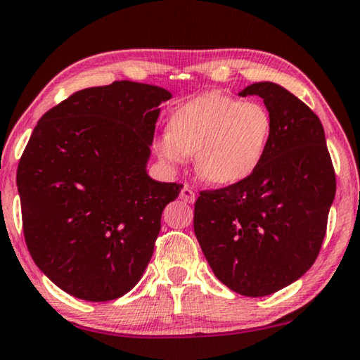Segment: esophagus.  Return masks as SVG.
<instances>
[{
    "mask_svg": "<svg viewBox=\"0 0 360 360\" xmlns=\"http://www.w3.org/2000/svg\"><path fill=\"white\" fill-rule=\"evenodd\" d=\"M179 197H181V200H184L187 203H194L195 202V192L192 191L191 187H187V186L182 187Z\"/></svg>",
    "mask_w": 360,
    "mask_h": 360,
    "instance_id": "obj_1",
    "label": "esophagus"
}]
</instances>
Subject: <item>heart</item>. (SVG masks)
I'll return each instance as SVG.
<instances>
[{"label":"heart","mask_w":360,"mask_h":360,"mask_svg":"<svg viewBox=\"0 0 360 360\" xmlns=\"http://www.w3.org/2000/svg\"><path fill=\"white\" fill-rule=\"evenodd\" d=\"M168 131L155 141L163 162L182 165L187 155H195L202 179L231 186L259 168L270 146L273 117L259 101L208 92L174 110Z\"/></svg>","instance_id":"b5f03b06"}]
</instances>
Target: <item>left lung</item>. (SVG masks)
Returning a JSON list of instances; mask_svg holds the SVG:
<instances>
[{"label": "left lung", "instance_id": "1", "mask_svg": "<svg viewBox=\"0 0 360 360\" xmlns=\"http://www.w3.org/2000/svg\"><path fill=\"white\" fill-rule=\"evenodd\" d=\"M271 112L264 160L236 184L200 191L194 231L214 276L249 297L273 294L299 280L323 244L336 176L323 126L304 101L281 85L257 82Z\"/></svg>", "mask_w": 360, "mask_h": 360}]
</instances>
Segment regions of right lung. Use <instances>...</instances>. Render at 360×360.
<instances>
[{"label": "right lung", "mask_w": 360, "mask_h": 360, "mask_svg": "<svg viewBox=\"0 0 360 360\" xmlns=\"http://www.w3.org/2000/svg\"><path fill=\"white\" fill-rule=\"evenodd\" d=\"M157 85L117 80L84 89L40 117L18 166L27 249L71 296L103 302L136 286L162 213L182 184L148 178Z\"/></svg>", "instance_id": "1"}]
</instances>
